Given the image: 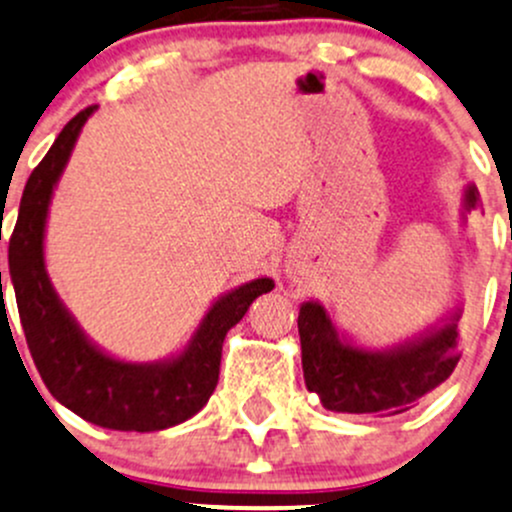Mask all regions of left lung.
Instances as JSON below:
<instances>
[{
    "instance_id": "8db88e82",
    "label": "left lung",
    "mask_w": 512,
    "mask_h": 512,
    "mask_svg": "<svg viewBox=\"0 0 512 512\" xmlns=\"http://www.w3.org/2000/svg\"><path fill=\"white\" fill-rule=\"evenodd\" d=\"M478 206L476 184L461 193V220ZM461 304L437 324L387 348H365L336 326L321 301L299 306L301 368L309 392L331 412L400 414L454 373L461 358Z\"/></svg>"
}]
</instances>
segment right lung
<instances>
[{"label":"right lung","instance_id":"add662e5","mask_svg":"<svg viewBox=\"0 0 512 512\" xmlns=\"http://www.w3.org/2000/svg\"><path fill=\"white\" fill-rule=\"evenodd\" d=\"M95 110L98 107L78 112L31 171L9 240V274L26 343L48 392L98 427L159 432L203 410L218 385L225 336L245 316L252 301L272 292L274 282L260 277L220 294L184 351L169 358L132 363L105 353L90 341L53 289L43 240L53 191L71 159L80 129Z\"/></svg>","mask_w":512,"mask_h":512}]
</instances>
